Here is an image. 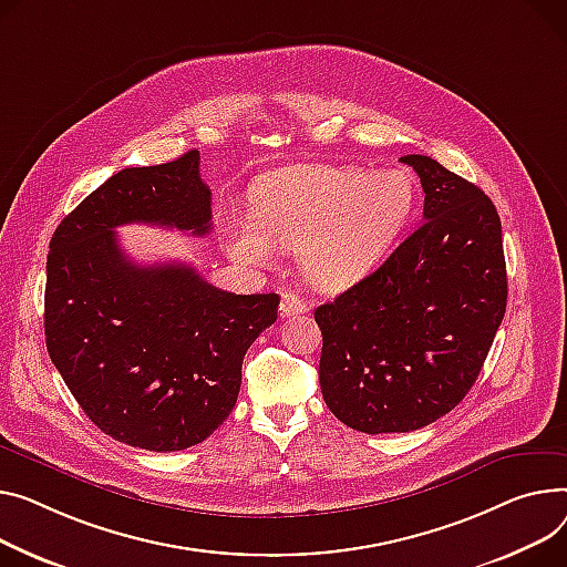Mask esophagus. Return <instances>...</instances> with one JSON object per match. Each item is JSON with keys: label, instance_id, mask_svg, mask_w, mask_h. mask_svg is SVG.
<instances>
[{"label": "esophagus", "instance_id": "obj_1", "mask_svg": "<svg viewBox=\"0 0 567 567\" xmlns=\"http://www.w3.org/2000/svg\"><path fill=\"white\" fill-rule=\"evenodd\" d=\"M310 308H308V300L300 298L298 293L293 291H285L282 293V300H280V317L282 319H289V317H296V315H306Z\"/></svg>", "mask_w": 567, "mask_h": 567}]
</instances>
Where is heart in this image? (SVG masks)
Returning a JSON list of instances; mask_svg holds the SVG:
<instances>
[{
  "label": "heart",
  "mask_w": 567,
  "mask_h": 567,
  "mask_svg": "<svg viewBox=\"0 0 567 567\" xmlns=\"http://www.w3.org/2000/svg\"><path fill=\"white\" fill-rule=\"evenodd\" d=\"M414 207V182L401 168L293 164L252 186V216L225 223V250L271 267L276 248L298 250L300 269L323 291L364 278L396 241Z\"/></svg>",
  "instance_id": "b5f03b06"
}]
</instances>
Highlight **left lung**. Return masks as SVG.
Instances as JSON below:
<instances>
[{
    "mask_svg": "<svg viewBox=\"0 0 567 567\" xmlns=\"http://www.w3.org/2000/svg\"><path fill=\"white\" fill-rule=\"evenodd\" d=\"M424 223L373 274L319 306V383L339 422L408 433L454 410L478 379L506 312L499 214L481 188L405 155Z\"/></svg>",
    "mask_w": 567,
    "mask_h": 567,
    "instance_id": "obj_1",
    "label": "left lung"
}]
</instances>
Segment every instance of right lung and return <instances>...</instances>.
<instances>
[{"instance_id":"right-lung-1","label":"right lung","mask_w":567,"mask_h":567,"mask_svg":"<svg viewBox=\"0 0 567 567\" xmlns=\"http://www.w3.org/2000/svg\"><path fill=\"white\" fill-rule=\"evenodd\" d=\"M127 223L212 230L198 150L111 175L59 223L48 255L45 342L68 390L102 433L166 454L233 412L280 296L216 289L179 261L136 264L116 235Z\"/></svg>"}]
</instances>
